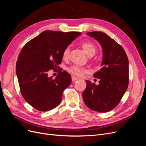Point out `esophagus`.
<instances>
[{
    "instance_id": "esophagus-1",
    "label": "esophagus",
    "mask_w": 146,
    "mask_h": 146,
    "mask_svg": "<svg viewBox=\"0 0 146 146\" xmlns=\"http://www.w3.org/2000/svg\"><path fill=\"white\" fill-rule=\"evenodd\" d=\"M77 80H78V78L77 77H75V76H72V82H76Z\"/></svg>"
}]
</instances>
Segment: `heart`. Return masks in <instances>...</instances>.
Returning <instances> with one entry per match:
<instances>
[{
  "label": "heart",
  "mask_w": 146,
  "mask_h": 146,
  "mask_svg": "<svg viewBox=\"0 0 146 146\" xmlns=\"http://www.w3.org/2000/svg\"><path fill=\"white\" fill-rule=\"evenodd\" d=\"M81 46L83 48V50L85 52L86 54L89 56H93L97 50L96 46L93 43L91 42H83L81 44ZM70 53V46L66 47L62 54V56L64 59H67ZM68 71L72 74L74 76L77 77H82L84 74L89 72V70L86 68L80 67L77 65H72L68 68Z\"/></svg>",
  "instance_id": "obj_1"
}]
</instances>
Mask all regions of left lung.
<instances>
[{
	"label": "left lung",
	"instance_id": "obj_1",
	"mask_svg": "<svg viewBox=\"0 0 146 146\" xmlns=\"http://www.w3.org/2000/svg\"><path fill=\"white\" fill-rule=\"evenodd\" d=\"M98 40L102 48V68L94 74L99 84L86 80L82 93L87 107L100 113L111 111L119 104L126 92L129 82V60L123 47L108 35L101 32H88Z\"/></svg>",
	"mask_w": 146,
	"mask_h": 146
}]
</instances>
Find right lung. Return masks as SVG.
Wrapping results in <instances>:
<instances>
[{"label":"right lung","mask_w":146,"mask_h":146,"mask_svg":"<svg viewBox=\"0 0 146 146\" xmlns=\"http://www.w3.org/2000/svg\"><path fill=\"white\" fill-rule=\"evenodd\" d=\"M80 35L46 30L21 50L16 65L20 91L25 101L38 111H49L61 103L63 91L71 83V76L65 70H58L53 78L48 77V72L59 68L64 49Z\"/></svg>","instance_id":"obj_1"}]
</instances>
